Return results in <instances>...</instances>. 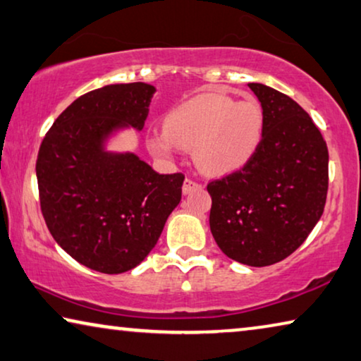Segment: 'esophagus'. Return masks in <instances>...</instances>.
I'll return each mask as SVG.
<instances>
[{
	"mask_svg": "<svg viewBox=\"0 0 361 361\" xmlns=\"http://www.w3.org/2000/svg\"><path fill=\"white\" fill-rule=\"evenodd\" d=\"M200 188H202V185H200L198 182L192 180V179H185L184 185H182V192H184V195H188V193L200 190Z\"/></svg>",
	"mask_w": 361,
	"mask_h": 361,
	"instance_id": "obj_1",
	"label": "esophagus"
}]
</instances>
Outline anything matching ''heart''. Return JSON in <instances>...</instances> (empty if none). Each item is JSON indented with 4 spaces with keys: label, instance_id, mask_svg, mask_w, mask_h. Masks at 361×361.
Listing matches in <instances>:
<instances>
[{
    "label": "heart",
    "instance_id": "heart-1",
    "mask_svg": "<svg viewBox=\"0 0 361 361\" xmlns=\"http://www.w3.org/2000/svg\"><path fill=\"white\" fill-rule=\"evenodd\" d=\"M264 114L258 102L204 92L185 99L164 118V130L147 135L154 158L171 161L179 148H193L198 168L224 176L243 168L262 143Z\"/></svg>",
    "mask_w": 361,
    "mask_h": 361
}]
</instances>
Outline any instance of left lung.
Returning <instances> with one entry per match:
<instances>
[{
    "label": "left lung",
    "mask_w": 361,
    "mask_h": 361,
    "mask_svg": "<svg viewBox=\"0 0 361 361\" xmlns=\"http://www.w3.org/2000/svg\"><path fill=\"white\" fill-rule=\"evenodd\" d=\"M262 103V143L240 171L208 184L209 229L226 257L269 266L305 242L324 212L328 147L300 104L263 84H248Z\"/></svg>",
    "instance_id": "left-lung-1"
}]
</instances>
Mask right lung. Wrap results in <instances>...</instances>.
<instances>
[{"label":"right lung","instance_id":"1","mask_svg":"<svg viewBox=\"0 0 361 361\" xmlns=\"http://www.w3.org/2000/svg\"><path fill=\"white\" fill-rule=\"evenodd\" d=\"M157 88L114 84L71 103L37 158L40 207L58 245L104 274L134 269L179 204L184 174H158L130 152H109L121 130H142Z\"/></svg>","mask_w":361,"mask_h":361}]
</instances>
